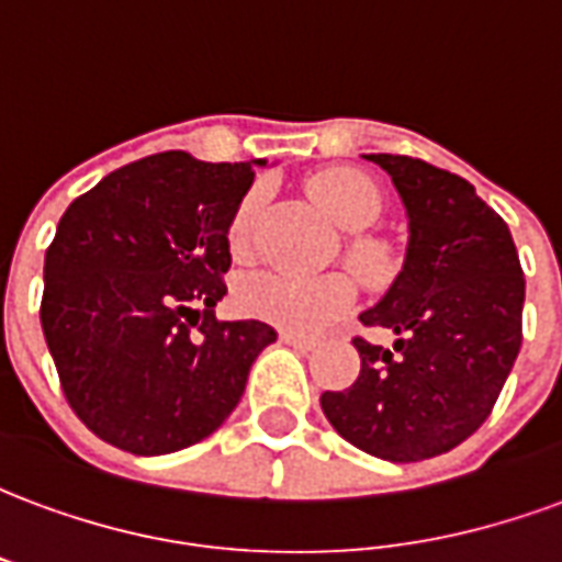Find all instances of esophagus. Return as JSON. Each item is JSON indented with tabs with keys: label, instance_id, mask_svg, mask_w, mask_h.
<instances>
[{
	"label": "esophagus",
	"instance_id": "34e87169",
	"mask_svg": "<svg viewBox=\"0 0 562 562\" xmlns=\"http://www.w3.org/2000/svg\"><path fill=\"white\" fill-rule=\"evenodd\" d=\"M280 340L285 342V346H294V349H304V352H313L318 346V340H313V337H304V334H294V330H282Z\"/></svg>",
	"mask_w": 562,
	"mask_h": 562
}]
</instances>
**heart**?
<instances>
[{"mask_svg": "<svg viewBox=\"0 0 562 562\" xmlns=\"http://www.w3.org/2000/svg\"><path fill=\"white\" fill-rule=\"evenodd\" d=\"M310 192L318 201V207L328 213L346 232H364L382 216L385 198L370 173L358 168H325L310 177ZM265 186H256L246 192L240 207L228 225V249L232 256L244 258L252 246L256 222L265 207ZM349 265H352L367 282H379L389 273L391 261L385 246L367 237H355L349 244ZM355 304V285L342 273L330 277H289V273H252L237 285V306L246 316L261 318L277 328L294 330V334H318L337 318H342Z\"/></svg>", "mask_w": 562, "mask_h": 562, "instance_id": "obj_1", "label": "heart"}]
</instances>
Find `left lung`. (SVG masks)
<instances>
[{
	"mask_svg": "<svg viewBox=\"0 0 562 562\" xmlns=\"http://www.w3.org/2000/svg\"><path fill=\"white\" fill-rule=\"evenodd\" d=\"M389 173L409 220L401 273L364 325L394 349L355 337L361 373L325 391L322 413L367 454L413 463L446 454L484 424L520 352L524 270L508 225L458 173L367 153Z\"/></svg>",
	"mask_w": 562,
	"mask_h": 562,
	"instance_id": "left-lung-1",
	"label": "left lung"
}]
</instances>
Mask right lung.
<instances>
[{"mask_svg":"<svg viewBox=\"0 0 562 562\" xmlns=\"http://www.w3.org/2000/svg\"><path fill=\"white\" fill-rule=\"evenodd\" d=\"M261 165L156 153L63 213L44 256L42 330L68 406L104 442L140 458L195 446L277 340L258 318L213 313L228 225Z\"/></svg>","mask_w":562,"mask_h":562,"instance_id":"1","label":"right lung"}]
</instances>
